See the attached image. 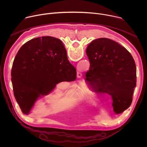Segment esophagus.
I'll use <instances>...</instances> for the list:
<instances>
[{"label": "esophagus", "mask_w": 147, "mask_h": 147, "mask_svg": "<svg viewBox=\"0 0 147 147\" xmlns=\"http://www.w3.org/2000/svg\"><path fill=\"white\" fill-rule=\"evenodd\" d=\"M77 76L78 78H81L82 76V73L80 71H77Z\"/></svg>", "instance_id": "esophagus-1"}]
</instances>
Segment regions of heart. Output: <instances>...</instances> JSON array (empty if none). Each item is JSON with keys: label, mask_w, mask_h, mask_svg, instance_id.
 <instances>
[{"label": "heart", "mask_w": 147, "mask_h": 147, "mask_svg": "<svg viewBox=\"0 0 147 147\" xmlns=\"http://www.w3.org/2000/svg\"><path fill=\"white\" fill-rule=\"evenodd\" d=\"M77 95H78L79 98H84V95L83 94H77Z\"/></svg>", "instance_id": "b5f03b06"}]
</instances>
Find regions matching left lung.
Instances as JSON below:
<instances>
[{
	"label": "left lung",
	"instance_id": "8db88e82",
	"mask_svg": "<svg viewBox=\"0 0 147 147\" xmlns=\"http://www.w3.org/2000/svg\"><path fill=\"white\" fill-rule=\"evenodd\" d=\"M90 62L87 78L95 90L112 96L113 111L119 115L131 105L136 86V66L130 53L110 39L92 40L86 51Z\"/></svg>",
	"mask_w": 147,
	"mask_h": 147
}]
</instances>
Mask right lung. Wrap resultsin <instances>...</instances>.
<instances>
[{
  "instance_id": "1",
  "label": "right lung",
  "mask_w": 147,
  "mask_h": 147,
  "mask_svg": "<svg viewBox=\"0 0 147 147\" xmlns=\"http://www.w3.org/2000/svg\"><path fill=\"white\" fill-rule=\"evenodd\" d=\"M76 69L57 38H34L18 51L11 69L15 98L23 113L28 115L36 101L50 94L56 84L76 80Z\"/></svg>"
}]
</instances>
